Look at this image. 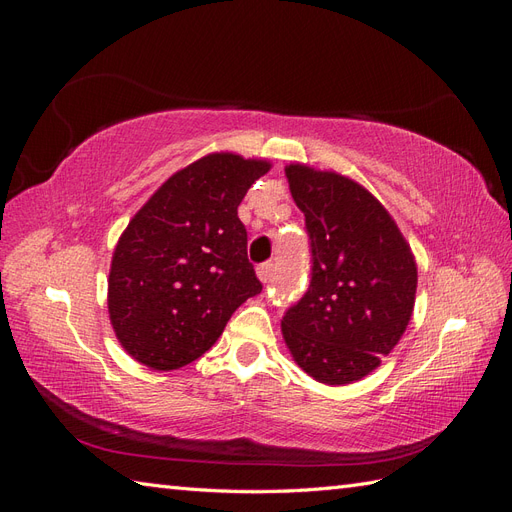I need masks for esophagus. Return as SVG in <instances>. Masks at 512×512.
Wrapping results in <instances>:
<instances>
[{
	"label": "esophagus",
	"instance_id": "34e87169",
	"mask_svg": "<svg viewBox=\"0 0 512 512\" xmlns=\"http://www.w3.org/2000/svg\"><path fill=\"white\" fill-rule=\"evenodd\" d=\"M273 271H275L273 262H262V265H258V269H256V273H258V277H260V282H265V284L271 282Z\"/></svg>",
	"mask_w": 512,
	"mask_h": 512
}]
</instances>
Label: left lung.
<instances>
[{
    "mask_svg": "<svg viewBox=\"0 0 512 512\" xmlns=\"http://www.w3.org/2000/svg\"><path fill=\"white\" fill-rule=\"evenodd\" d=\"M286 177L312 252L309 286L282 318L286 346L314 380L350 384L404 335L416 262L389 211L363 185L305 164L286 166Z\"/></svg>",
    "mask_w": 512,
    "mask_h": 512,
    "instance_id": "1",
    "label": "left lung"
}]
</instances>
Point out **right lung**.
I'll use <instances>...</instances> for the list:
<instances>
[{
	"instance_id": "right-lung-1",
	"label": "right lung",
	"mask_w": 512,
	"mask_h": 512,
	"mask_svg": "<svg viewBox=\"0 0 512 512\" xmlns=\"http://www.w3.org/2000/svg\"><path fill=\"white\" fill-rule=\"evenodd\" d=\"M269 168L209 153L164 181L130 220L108 275V316L132 359L158 371L196 361L262 290L237 207Z\"/></svg>"
}]
</instances>
